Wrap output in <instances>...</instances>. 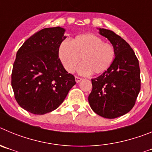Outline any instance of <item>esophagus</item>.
I'll use <instances>...</instances> for the list:
<instances>
[{
  "label": "esophagus",
  "instance_id": "obj_1",
  "mask_svg": "<svg viewBox=\"0 0 152 152\" xmlns=\"http://www.w3.org/2000/svg\"><path fill=\"white\" fill-rule=\"evenodd\" d=\"M81 80H82V78H80V77H75V81H76L77 83H79L80 81H81Z\"/></svg>",
  "mask_w": 152,
  "mask_h": 152
}]
</instances>
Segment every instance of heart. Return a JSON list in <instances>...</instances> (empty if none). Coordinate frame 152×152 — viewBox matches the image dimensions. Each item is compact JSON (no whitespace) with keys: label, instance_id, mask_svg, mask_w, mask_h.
Returning <instances> with one entry per match:
<instances>
[{"label":"heart","instance_id":"obj_1","mask_svg":"<svg viewBox=\"0 0 152 152\" xmlns=\"http://www.w3.org/2000/svg\"><path fill=\"white\" fill-rule=\"evenodd\" d=\"M116 54L112 44L104 42L94 34L80 35L72 42L63 41L58 49V56L67 72H73L80 60L82 64L78 72L82 75L104 73L113 63Z\"/></svg>","mask_w":152,"mask_h":152}]
</instances>
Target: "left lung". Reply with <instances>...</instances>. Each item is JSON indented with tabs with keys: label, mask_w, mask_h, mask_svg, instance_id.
<instances>
[{
	"label": "left lung",
	"mask_w": 152,
	"mask_h": 152,
	"mask_svg": "<svg viewBox=\"0 0 152 152\" xmlns=\"http://www.w3.org/2000/svg\"><path fill=\"white\" fill-rule=\"evenodd\" d=\"M98 29L113 45L116 54L107 72L91 79L93 88L88 102L97 115L115 119L129 112L135 105L141 88L140 68L129 43L113 31Z\"/></svg>",
	"instance_id": "left-lung-1"
}]
</instances>
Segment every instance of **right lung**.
I'll use <instances>...</instances> for the list:
<instances>
[{"mask_svg": "<svg viewBox=\"0 0 152 152\" xmlns=\"http://www.w3.org/2000/svg\"><path fill=\"white\" fill-rule=\"evenodd\" d=\"M65 29L45 28L30 36L17 52L11 75L15 99L25 110L43 115L61 105L76 84L64 69L58 49Z\"/></svg>", "mask_w": 152, "mask_h": 152, "instance_id": "1", "label": "right lung"}]
</instances>
